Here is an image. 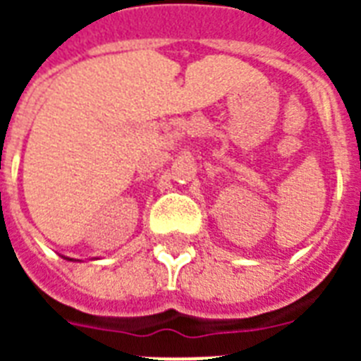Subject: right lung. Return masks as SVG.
I'll return each instance as SVG.
<instances>
[{
  "mask_svg": "<svg viewBox=\"0 0 361 361\" xmlns=\"http://www.w3.org/2000/svg\"><path fill=\"white\" fill-rule=\"evenodd\" d=\"M69 260H73V258H69Z\"/></svg>",
  "mask_w": 361,
  "mask_h": 361,
  "instance_id": "obj_1",
  "label": "right lung"
}]
</instances>
